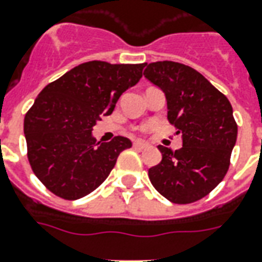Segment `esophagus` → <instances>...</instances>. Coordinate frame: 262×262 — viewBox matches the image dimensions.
I'll return each instance as SVG.
<instances>
[{"label":"esophagus","instance_id":"1","mask_svg":"<svg viewBox=\"0 0 262 262\" xmlns=\"http://www.w3.org/2000/svg\"><path fill=\"white\" fill-rule=\"evenodd\" d=\"M147 146H149V144L144 143V142H139V140L133 143V147H136V149H146Z\"/></svg>","mask_w":262,"mask_h":262}]
</instances>
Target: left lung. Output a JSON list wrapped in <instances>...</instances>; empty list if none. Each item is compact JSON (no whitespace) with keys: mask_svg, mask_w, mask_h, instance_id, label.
<instances>
[{"mask_svg":"<svg viewBox=\"0 0 262 262\" xmlns=\"http://www.w3.org/2000/svg\"><path fill=\"white\" fill-rule=\"evenodd\" d=\"M144 78L162 89L167 119L182 133L183 147L159 146L162 162L149 169L153 187L176 204L200 200L230 167L237 123L230 100L200 72L179 62L143 63Z\"/></svg>","mask_w":262,"mask_h":262,"instance_id":"1","label":"left lung"}]
</instances>
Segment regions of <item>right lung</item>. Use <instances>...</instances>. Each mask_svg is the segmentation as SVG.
Instances as JSON below:
<instances>
[{"label":"right lung","instance_id":"1","mask_svg":"<svg viewBox=\"0 0 262 262\" xmlns=\"http://www.w3.org/2000/svg\"><path fill=\"white\" fill-rule=\"evenodd\" d=\"M143 63H80L43 88L24 119L32 171L55 195L78 200L105 182L127 137L96 142L93 126L113 112L126 89L142 78Z\"/></svg>","mask_w":262,"mask_h":262}]
</instances>
